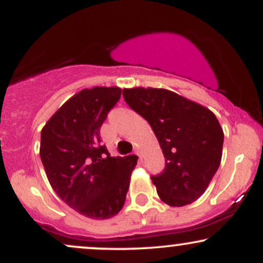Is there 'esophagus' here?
Returning <instances> with one entry per match:
<instances>
[{"instance_id":"1","label":"esophagus","mask_w":263,"mask_h":263,"mask_svg":"<svg viewBox=\"0 0 263 263\" xmlns=\"http://www.w3.org/2000/svg\"><path fill=\"white\" fill-rule=\"evenodd\" d=\"M135 153H136V155H137L138 157H140V158H142V156H141V151H140V148H137V147H135Z\"/></svg>"}]
</instances>
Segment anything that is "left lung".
I'll use <instances>...</instances> for the list:
<instances>
[{"instance_id":"left-lung-1","label":"left lung","mask_w":263,"mask_h":263,"mask_svg":"<svg viewBox=\"0 0 263 263\" xmlns=\"http://www.w3.org/2000/svg\"><path fill=\"white\" fill-rule=\"evenodd\" d=\"M128 106L149 123L165 168L151 177L158 197L171 206L198 200L218 171L224 132L209 108L167 89H123Z\"/></svg>"}]
</instances>
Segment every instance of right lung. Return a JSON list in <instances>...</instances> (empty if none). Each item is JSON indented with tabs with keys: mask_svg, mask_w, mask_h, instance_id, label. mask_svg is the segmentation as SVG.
Here are the masks:
<instances>
[{
	"mask_svg": "<svg viewBox=\"0 0 263 263\" xmlns=\"http://www.w3.org/2000/svg\"><path fill=\"white\" fill-rule=\"evenodd\" d=\"M117 86H95L71 96L42 128L41 155L58 197L89 219H110L126 200L138 157H111L100 127L120 100Z\"/></svg>",
	"mask_w": 263,
	"mask_h": 263,
	"instance_id": "add662e5",
	"label": "right lung"
}]
</instances>
